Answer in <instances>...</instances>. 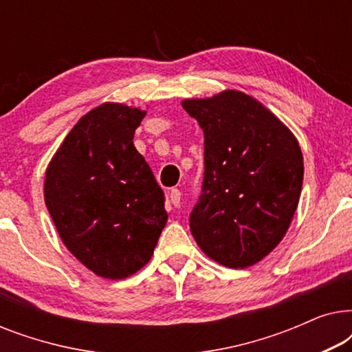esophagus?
Returning <instances> with one entry per match:
<instances>
[{
	"label": "esophagus",
	"instance_id": "34e87169",
	"mask_svg": "<svg viewBox=\"0 0 352 352\" xmlns=\"http://www.w3.org/2000/svg\"><path fill=\"white\" fill-rule=\"evenodd\" d=\"M170 200L175 206L179 205L181 204V190L179 189H171L170 190Z\"/></svg>",
	"mask_w": 352,
	"mask_h": 352
}]
</instances>
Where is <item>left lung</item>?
Returning a JSON list of instances; mask_svg holds the SVG:
<instances>
[{"label": "left lung", "mask_w": 352, "mask_h": 352, "mask_svg": "<svg viewBox=\"0 0 352 352\" xmlns=\"http://www.w3.org/2000/svg\"><path fill=\"white\" fill-rule=\"evenodd\" d=\"M182 107L205 136V173L190 232L206 256L243 269L267 256L290 228L301 195L295 134L252 96L226 89Z\"/></svg>", "instance_id": "left-lung-1"}]
</instances>
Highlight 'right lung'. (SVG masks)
I'll list each match as a JSON object with an SVG mask.
<instances>
[{
	"instance_id": "1",
	"label": "right lung",
	"mask_w": 352,
	"mask_h": 352,
	"mask_svg": "<svg viewBox=\"0 0 352 352\" xmlns=\"http://www.w3.org/2000/svg\"><path fill=\"white\" fill-rule=\"evenodd\" d=\"M146 113L100 104L76 122L46 168L45 201L62 242L112 280L151 261L168 221L163 190L133 144Z\"/></svg>"
}]
</instances>
